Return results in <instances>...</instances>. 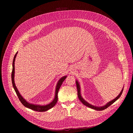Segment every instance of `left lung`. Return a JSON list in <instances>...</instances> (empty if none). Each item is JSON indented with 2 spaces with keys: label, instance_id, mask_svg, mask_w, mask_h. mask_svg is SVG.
I'll list each match as a JSON object with an SVG mask.
<instances>
[{
  "label": "left lung",
  "instance_id": "8db88e82",
  "mask_svg": "<svg viewBox=\"0 0 133 133\" xmlns=\"http://www.w3.org/2000/svg\"><path fill=\"white\" fill-rule=\"evenodd\" d=\"M76 86H77V94H78V98L79 99V100L81 101V102L85 106L91 108V109H95V110H103L104 109H106L107 107H108L109 106H110L111 104H112L114 103L115 102H116L121 96V95L123 92V89H124V87L123 88V89H122L121 92L119 93V94L113 100L109 102L108 103H107L104 106H101V107H97V106H94L92 105H91L89 103H88L87 102H86L85 100H84L83 99V98L82 97V96H81V87H80V85H79V83H78V81H76Z\"/></svg>",
  "mask_w": 133,
  "mask_h": 133
}]
</instances>
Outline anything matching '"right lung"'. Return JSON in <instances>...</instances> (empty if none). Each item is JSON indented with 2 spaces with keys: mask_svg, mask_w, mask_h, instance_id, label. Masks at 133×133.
I'll return each mask as SVG.
<instances>
[{
  "mask_svg": "<svg viewBox=\"0 0 133 133\" xmlns=\"http://www.w3.org/2000/svg\"><path fill=\"white\" fill-rule=\"evenodd\" d=\"M18 54V52H16V54H15L14 58L13 59V62H12V73H11V81H12V86L13 87L16 92L17 95L18 96L19 99L20 100L21 102L22 103V104L25 106L27 108H28L29 109H31L32 110H34L35 111H47L48 110H49V109L51 108L52 107H53L56 104V103L58 101V92L59 91V89L62 84V83H63V82L65 81V79H66V78L67 77V76H65L62 77L58 82L57 84L56 87V90H55V97L54 99H53V101L49 104L46 105H35V104H32L31 103H28V102H27L26 101L25 99H24L23 98V97L21 95L20 92H19L16 86L15 83V81H14V77H15V58L16 57L17 54Z\"/></svg>",
  "mask_w": 133,
  "mask_h": 133,
  "instance_id": "1",
  "label": "right lung"
}]
</instances>
